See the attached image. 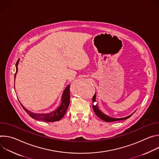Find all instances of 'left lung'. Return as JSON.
<instances>
[{
	"label": "left lung",
	"mask_w": 159,
	"mask_h": 159,
	"mask_svg": "<svg viewBox=\"0 0 159 159\" xmlns=\"http://www.w3.org/2000/svg\"><path fill=\"white\" fill-rule=\"evenodd\" d=\"M96 94H95L93 98V103H94V102L96 101ZM93 109H94V111L95 114H96L100 119H101L102 120H103V121H106V122H112V121H120V120H126V119L129 118V117L131 116V115H129V116H127V117L123 118H111V117H109V116H107L106 115L104 114L103 112H102V111H101L99 109V108H98L97 104H93Z\"/></svg>",
	"instance_id": "8db88e82"
}]
</instances>
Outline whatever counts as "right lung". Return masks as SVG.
Wrapping results in <instances>:
<instances>
[{
    "instance_id": "add662e5",
    "label": "right lung",
    "mask_w": 159,
    "mask_h": 159,
    "mask_svg": "<svg viewBox=\"0 0 159 159\" xmlns=\"http://www.w3.org/2000/svg\"><path fill=\"white\" fill-rule=\"evenodd\" d=\"M19 60H18L16 62V72L15 74V77L16 73L17 72V65L19 63ZM70 85H68L63 93V95L61 96V105L54 111L47 113V114H36V113L31 112L27 109H26L23 106L22 107H23L25 111L28 113L30 116H31L32 118L36 120H41L45 122H55L60 121L65 115L66 112V110L69 107V104H70Z\"/></svg>"
}]
</instances>
